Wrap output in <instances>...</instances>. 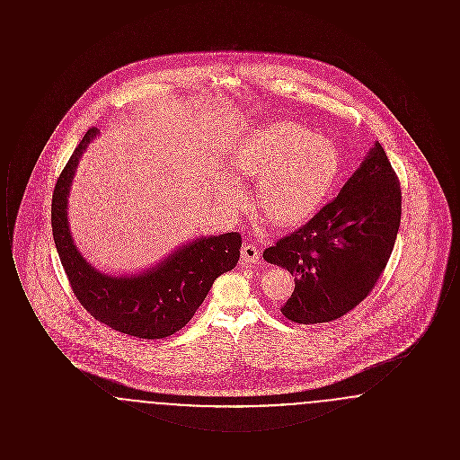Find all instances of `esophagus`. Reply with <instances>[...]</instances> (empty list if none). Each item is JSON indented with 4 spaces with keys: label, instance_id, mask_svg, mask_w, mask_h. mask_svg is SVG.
I'll list each match as a JSON object with an SVG mask.
<instances>
[{
    "label": "esophagus",
    "instance_id": "1",
    "mask_svg": "<svg viewBox=\"0 0 460 460\" xmlns=\"http://www.w3.org/2000/svg\"><path fill=\"white\" fill-rule=\"evenodd\" d=\"M241 259H243V262L244 263L259 262L261 252H259V248H257L255 244L244 243V244L241 246Z\"/></svg>",
    "mask_w": 460,
    "mask_h": 460
}]
</instances>
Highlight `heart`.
<instances>
[{
	"label": "heart",
	"mask_w": 460,
	"mask_h": 460,
	"mask_svg": "<svg viewBox=\"0 0 460 460\" xmlns=\"http://www.w3.org/2000/svg\"><path fill=\"white\" fill-rule=\"evenodd\" d=\"M233 167L257 181L255 207L263 219L293 227L310 219L332 191L341 169L336 145L298 122L279 120L248 134L233 155ZM226 201L240 205V188L226 182Z\"/></svg>",
	"instance_id": "1"
}]
</instances>
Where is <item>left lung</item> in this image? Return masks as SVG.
I'll return each instance as SVG.
<instances>
[{"label": "left lung", "instance_id": "left-lung-1", "mask_svg": "<svg viewBox=\"0 0 460 460\" xmlns=\"http://www.w3.org/2000/svg\"><path fill=\"white\" fill-rule=\"evenodd\" d=\"M400 217V182L376 143L338 197L263 252L267 262L295 276V291L281 306L286 319L329 323L358 305L390 261Z\"/></svg>", "mask_w": 460, "mask_h": 460}]
</instances>
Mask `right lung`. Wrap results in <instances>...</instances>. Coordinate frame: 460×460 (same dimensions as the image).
Returning <instances> with one entry per match:
<instances>
[{
	"label": "right lung",
	"instance_id": "add662e5",
	"mask_svg": "<svg viewBox=\"0 0 460 460\" xmlns=\"http://www.w3.org/2000/svg\"><path fill=\"white\" fill-rule=\"evenodd\" d=\"M96 134V128L84 134L55 184L51 227L60 262L74 295L96 321L143 340L171 336L191 321L220 274L236 267L241 234L199 236L134 276H110L96 270L74 244L66 217L77 164Z\"/></svg>",
	"mask_w": 460,
	"mask_h": 460
}]
</instances>
